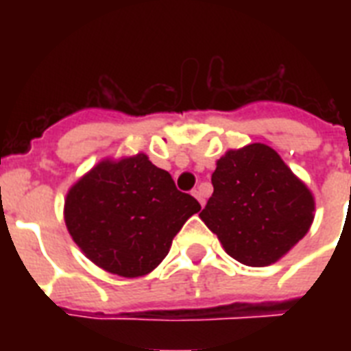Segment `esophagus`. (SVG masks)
I'll return each mask as SVG.
<instances>
[{
  "mask_svg": "<svg viewBox=\"0 0 351 351\" xmlns=\"http://www.w3.org/2000/svg\"><path fill=\"white\" fill-rule=\"evenodd\" d=\"M193 197L197 198L202 208H204V206H206V200H204V195H202V191H200V189H193Z\"/></svg>",
  "mask_w": 351,
  "mask_h": 351,
  "instance_id": "esophagus-1",
  "label": "esophagus"
}]
</instances>
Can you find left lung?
<instances>
[{"label": "left lung", "mask_w": 351, "mask_h": 351, "mask_svg": "<svg viewBox=\"0 0 351 351\" xmlns=\"http://www.w3.org/2000/svg\"><path fill=\"white\" fill-rule=\"evenodd\" d=\"M213 195L200 219L245 266L277 262L313 222L310 189L271 147L250 143L228 151L211 175Z\"/></svg>", "instance_id": "obj_1"}]
</instances>
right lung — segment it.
I'll use <instances>...</instances> for the list:
<instances>
[{"mask_svg": "<svg viewBox=\"0 0 351 351\" xmlns=\"http://www.w3.org/2000/svg\"><path fill=\"white\" fill-rule=\"evenodd\" d=\"M200 204L176 189L167 171L143 153L104 160L80 178L65 200V224L96 266L142 277L169 253L171 242Z\"/></svg>", "mask_w": 351, "mask_h": 351, "instance_id": "right-lung-1", "label": "right lung"}]
</instances>
